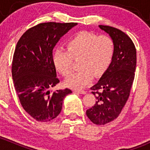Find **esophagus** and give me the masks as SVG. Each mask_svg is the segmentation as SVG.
I'll list each match as a JSON object with an SVG mask.
<instances>
[{"instance_id":"obj_1","label":"esophagus","mask_w":150,"mask_h":150,"mask_svg":"<svg viewBox=\"0 0 150 150\" xmlns=\"http://www.w3.org/2000/svg\"><path fill=\"white\" fill-rule=\"evenodd\" d=\"M74 92H76V93H81V94H86V91H85L83 90H75Z\"/></svg>"}]
</instances>
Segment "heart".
<instances>
[{"label":"heart","instance_id":"heart-1","mask_svg":"<svg viewBox=\"0 0 150 150\" xmlns=\"http://www.w3.org/2000/svg\"><path fill=\"white\" fill-rule=\"evenodd\" d=\"M115 51L112 39L89 32L77 33L67 43V50L56 48L52 54L55 69L63 76L69 75L72 59L79 58V70L64 81L67 87L82 89L96 77L102 75L110 65Z\"/></svg>","mask_w":150,"mask_h":150}]
</instances>
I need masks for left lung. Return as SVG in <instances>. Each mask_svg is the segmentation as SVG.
<instances>
[{"instance_id":"8db88e82","label":"left lung","mask_w":150,"mask_h":150,"mask_svg":"<svg viewBox=\"0 0 150 150\" xmlns=\"http://www.w3.org/2000/svg\"><path fill=\"white\" fill-rule=\"evenodd\" d=\"M112 39L115 51L110 65L91 88L96 93V104L86 115L96 125H105L118 117L126 103L135 75L137 51L131 39L121 30L99 25ZM101 90L102 92H99Z\"/></svg>"}]
</instances>
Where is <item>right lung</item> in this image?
<instances>
[{"instance_id":"right-lung-1","label":"right lung","mask_w":150,"mask_h":150,"mask_svg":"<svg viewBox=\"0 0 150 150\" xmlns=\"http://www.w3.org/2000/svg\"><path fill=\"white\" fill-rule=\"evenodd\" d=\"M77 23H41L27 30L16 44L12 78L24 110L39 122H48L61 112L69 88L51 91L59 83L52 62L59 40Z\"/></svg>"}]
</instances>
